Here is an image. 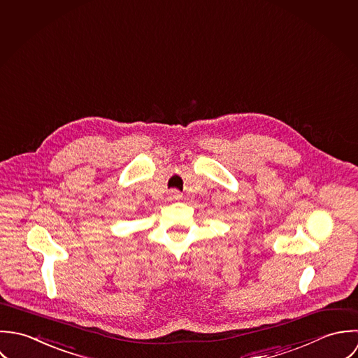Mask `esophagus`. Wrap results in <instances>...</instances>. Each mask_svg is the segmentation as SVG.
<instances>
[{"label":"esophagus","mask_w":358,"mask_h":358,"mask_svg":"<svg viewBox=\"0 0 358 358\" xmlns=\"http://www.w3.org/2000/svg\"><path fill=\"white\" fill-rule=\"evenodd\" d=\"M181 198H182L181 192H178V191H176V189H173V191L169 192V199H170V201H180Z\"/></svg>","instance_id":"obj_1"}]
</instances>
